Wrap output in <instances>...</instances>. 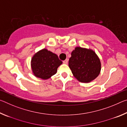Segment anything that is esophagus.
<instances>
[{
  "label": "esophagus",
  "mask_w": 127,
  "mask_h": 127,
  "mask_svg": "<svg viewBox=\"0 0 127 127\" xmlns=\"http://www.w3.org/2000/svg\"><path fill=\"white\" fill-rule=\"evenodd\" d=\"M68 59H66L65 61H64L63 62V63H64V64H67L68 63Z\"/></svg>",
  "instance_id": "1"
}]
</instances>
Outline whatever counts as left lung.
I'll return each instance as SVG.
<instances>
[{
    "label": "left lung",
    "instance_id": "1",
    "mask_svg": "<svg viewBox=\"0 0 127 127\" xmlns=\"http://www.w3.org/2000/svg\"><path fill=\"white\" fill-rule=\"evenodd\" d=\"M69 67L79 82L88 83L93 81L100 74L101 63L93 50L77 47L71 53Z\"/></svg>",
    "mask_w": 127,
    "mask_h": 127
}]
</instances>
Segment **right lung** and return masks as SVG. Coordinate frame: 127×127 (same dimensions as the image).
I'll use <instances>...</instances> for the list:
<instances>
[{
  "instance_id": "right-lung-1",
  "label": "right lung",
  "mask_w": 127,
  "mask_h": 127,
  "mask_svg": "<svg viewBox=\"0 0 127 127\" xmlns=\"http://www.w3.org/2000/svg\"><path fill=\"white\" fill-rule=\"evenodd\" d=\"M62 62L54 53L46 49L40 50L31 59V67L34 75L43 79L50 78L57 71Z\"/></svg>"
}]
</instances>
